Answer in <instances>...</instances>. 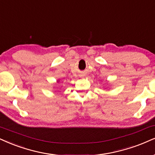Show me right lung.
<instances>
[{
	"label": "right lung",
	"instance_id": "1",
	"mask_svg": "<svg viewBox=\"0 0 155 155\" xmlns=\"http://www.w3.org/2000/svg\"><path fill=\"white\" fill-rule=\"evenodd\" d=\"M57 83H59V82H60V80H57Z\"/></svg>",
	"mask_w": 155,
	"mask_h": 155
}]
</instances>
